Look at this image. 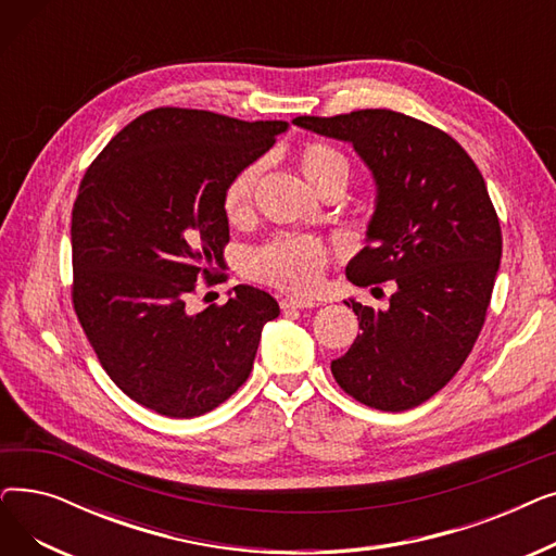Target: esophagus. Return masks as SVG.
<instances>
[{"instance_id":"1","label":"esophagus","mask_w":556,"mask_h":556,"mask_svg":"<svg viewBox=\"0 0 556 556\" xmlns=\"http://www.w3.org/2000/svg\"><path fill=\"white\" fill-rule=\"evenodd\" d=\"M279 306H281V311H295V308H313L315 302L304 300V298H281Z\"/></svg>"}]
</instances>
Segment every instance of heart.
<instances>
[{"label":"heart","instance_id":"1","mask_svg":"<svg viewBox=\"0 0 556 556\" xmlns=\"http://www.w3.org/2000/svg\"><path fill=\"white\" fill-rule=\"evenodd\" d=\"M300 170L306 182L319 191L329 193L344 189L352 175L349 160L331 143L308 141L298 153ZM261 175V162L245 164L229 178L223 191V212L227 220L239 223L250 216L254 189ZM329 250L311 237H277L270 243L250 252L248 270L254 279L277 286L295 295H311L329 266Z\"/></svg>","mask_w":556,"mask_h":556}]
</instances>
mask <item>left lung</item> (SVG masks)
<instances>
[{
    "label": "left lung",
    "instance_id": "obj_1",
    "mask_svg": "<svg viewBox=\"0 0 556 556\" xmlns=\"http://www.w3.org/2000/svg\"><path fill=\"white\" fill-rule=\"evenodd\" d=\"M293 124L352 141L371 168L376 212L346 279L361 288L394 281L388 311L344 302L361 336L331 374L376 410H410L459 371L484 325L503 233L482 173L448 132L394 110Z\"/></svg>",
    "mask_w": 556,
    "mask_h": 556
}]
</instances>
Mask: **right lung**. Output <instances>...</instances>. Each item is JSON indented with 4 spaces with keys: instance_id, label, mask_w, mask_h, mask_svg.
Returning a JSON list of instances; mask_svg holds the SVG:
<instances>
[{
    "instance_id": "right-lung-1",
    "label": "right lung",
    "mask_w": 556,
    "mask_h": 556,
    "mask_svg": "<svg viewBox=\"0 0 556 556\" xmlns=\"http://www.w3.org/2000/svg\"><path fill=\"white\" fill-rule=\"evenodd\" d=\"M286 122L155 108L116 132L85 170L72 210V302L101 367L124 394L173 419L214 410L252 371L279 304L233 286L189 311L195 281L218 283L229 243L223 191Z\"/></svg>"
}]
</instances>
